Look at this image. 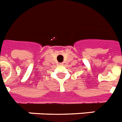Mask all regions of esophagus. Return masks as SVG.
Here are the masks:
<instances>
[{
  "mask_svg": "<svg viewBox=\"0 0 122 122\" xmlns=\"http://www.w3.org/2000/svg\"><path fill=\"white\" fill-rule=\"evenodd\" d=\"M60 65H63V63H60Z\"/></svg>",
  "mask_w": 122,
  "mask_h": 122,
  "instance_id": "1",
  "label": "esophagus"
}]
</instances>
